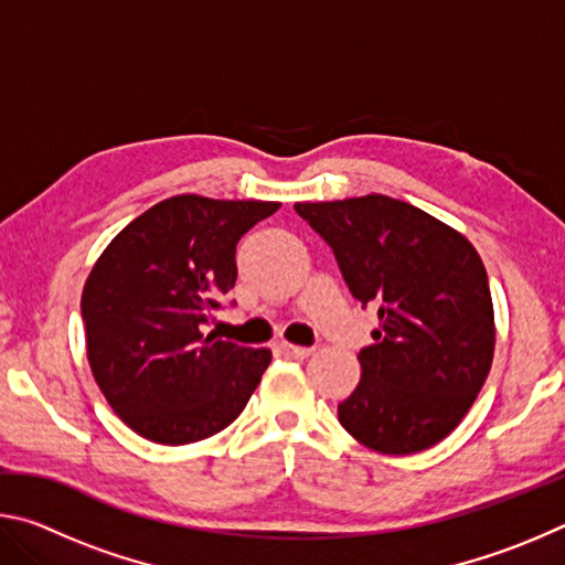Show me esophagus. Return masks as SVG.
I'll return each instance as SVG.
<instances>
[{"label":"esophagus","instance_id":"esophagus-1","mask_svg":"<svg viewBox=\"0 0 565 565\" xmlns=\"http://www.w3.org/2000/svg\"><path fill=\"white\" fill-rule=\"evenodd\" d=\"M313 349H306V347H294V343H281V353L286 359H294V361H303L311 356Z\"/></svg>","mask_w":565,"mask_h":565}]
</instances>
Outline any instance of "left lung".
<instances>
[{
  "label": "left lung",
  "mask_w": 565,
  "mask_h": 565,
  "mask_svg": "<svg viewBox=\"0 0 565 565\" xmlns=\"http://www.w3.org/2000/svg\"><path fill=\"white\" fill-rule=\"evenodd\" d=\"M331 246L353 299L379 306L374 343L339 420L371 451L406 456L454 431L493 361V303L476 248L398 199L294 204Z\"/></svg>",
  "instance_id": "8db88e82"
}]
</instances>
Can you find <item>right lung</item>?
Here are the masks:
<instances>
[{
  "label": "right lung",
  "instance_id": "right-lung-1",
  "mask_svg": "<svg viewBox=\"0 0 565 565\" xmlns=\"http://www.w3.org/2000/svg\"><path fill=\"white\" fill-rule=\"evenodd\" d=\"M279 206L179 194L104 248L82 294L87 359L131 431L154 444H194L244 411L271 351L202 331L234 289L238 238Z\"/></svg>",
  "mask_w": 565,
  "mask_h": 565
}]
</instances>
